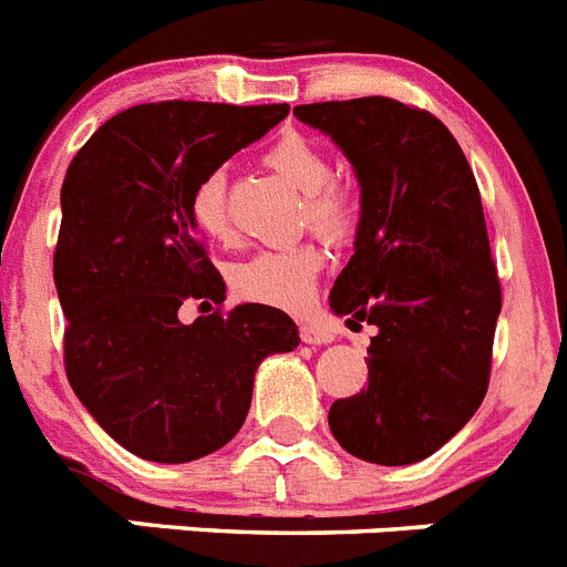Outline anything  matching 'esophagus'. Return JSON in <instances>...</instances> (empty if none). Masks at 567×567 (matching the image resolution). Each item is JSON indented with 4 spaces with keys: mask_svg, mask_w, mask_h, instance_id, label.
I'll return each mask as SVG.
<instances>
[{
    "mask_svg": "<svg viewBox=\"0 0 567 567\" xmlns=\"http://www.w3.org/2000/svg\"><path fill=\"white\" fill-rule=\"evenodd\" d=\"M300 340L309 346H327L334 340V332L323 323H300Z\"/></svg>",
    "mask_w": 567,
    "mask_h": 567,
    "instance_id": "34e87169",
    "label": "esophagus"
}]
</instances>
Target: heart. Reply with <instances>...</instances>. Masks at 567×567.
Segmentation results:
<instances>
[{
  "label": "heart",
  "instance_id": "b5f03b06",
  "mask_svg": "<svg viewBox=\"0 0 567 567\" xmlns=\"http://www.w3.org/2000/svg\"><path fill=\"white\" fill-rule=\"evenodd\" d=\"M267 164L303 193L300 224L327 238L329 244H346L358 233L360 204L349 184L332 178V158L303 133L280 135L267 150ZM189 215L198 233L209 240L229 244L235 235L227 207V175L221 169L204 175L195 187ZM327 264L323 249L315 240H298L289 247L258 249L249 258L229 267V289L247 303L272 309H303L312 298L315 280Z\"/></svg>",
  "mask_w": 567,
  "mask_h": 567
}]
</instances>
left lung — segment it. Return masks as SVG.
<instances>
[{
  "label": "left lung",
  "instance_id": "8db88e82",
  "mask_svg": "<svg viewBox=\"0 0 567 567\" xmlns=\"http://www.w3.org/2000/svg\"><path fill=\"white\" fill-rule=\"evenodd\" d=\"M360 182L354 255L329 307L369 346V385L334 400L329 429L365 463H420L474 417L491 380L503 292L483 202L437 115L385 96L298 104Z\"/></svg>",
  "mask_w": 567,
  "mask_h": 567
}]
</instances>
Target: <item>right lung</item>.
Wrapping results in <instances>:
<instances>
[{
    "mask_svg": "<svg viewBox=\"0 0 567 567\" xmlns=\"http://www.w3.org/2000/svg\"><path fill=\"white\" fill-rule=\"evenodd\" d=\"M287 113L289 104H138L70 162L53 252L64 372L135 457L189 463L227 445L247 420L260 360L300 343L287 312L258 303L178 320L182 303H224L227 289L189 215L195 187Z\"/></svg>",
    "mask_w": 567,
    "mask_h": 567,
    "instance_id": "1",
    "label": "right lung"
}]
</instances>
